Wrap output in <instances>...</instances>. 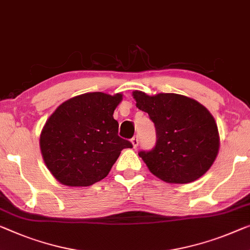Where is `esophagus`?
<instances>
[{"instance_id":"obj_1","label":"esophagus","mask_w":250,"mask_h":250,"mask_svg":"<svg viewBox=\"0 0 250 250\" xmlns=\"http://www.w3.org/2000/svg\"><path fill=\"white\" fill-rule=\"evenodd\" d=\"M131 144L133 148H137L138 147V144H139V139H138V136H133L131 138Z\"/></svg>"}]
</instances>
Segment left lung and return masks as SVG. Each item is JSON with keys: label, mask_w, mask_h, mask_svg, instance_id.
I'll list each match as a JSON object with an SVG mask.
<instances>
[{"label": "left lung", "mask_w": 250, "mask_h": 250, "mask_svg": "<svg viewBox=\"0 0 250 250\" xmlns=\"http://www.w3.org/2000/svg\"><path fill=\"white\" fill-rule=\"evenodd\" d=\"M137 107L156 129V145L139 151L149 170L167 183L185 184L206 174L219 151L218 126L212 114L193 99L175 93L149 96L132 92Z\"/></svg>", "instance_id": "8db88e82"}]
</instances>
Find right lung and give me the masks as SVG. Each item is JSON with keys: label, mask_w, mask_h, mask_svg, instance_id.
<instances>
[{"label": "right lung", "mask_w": 250, "mask_h": 250, "mask_svg": "<svg viewBox=\"0 0 250 250\" xmlns=\"http://www.w3.org/2000/svg\"><path fill=\"white\" fill-rule=\"evenodd\" d=\"M122 94L85 93L67 100L40 135L43 162L62 184L89 186L103 180L130 141L118 136L113 112Z\"/></svg>", "instance_id": "right-lung-1"}]
</instances>
